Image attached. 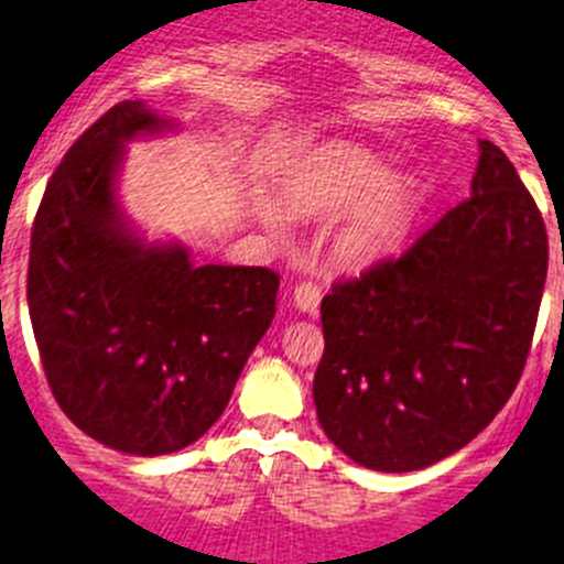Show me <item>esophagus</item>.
<instances>
[{"mask_svg": "<svg viewBox=\"0 0 564 564\" xmlns=\"http://www.w3.org/2000/svg\"><path fill=\"white\" fill-rule=\"evenodd\" d=\"M293 304H296L302 313H316L318 304H322V288L316 282H299L293 288Z\"/></svg>", "mask_w": 564, "mask_h": 564, "instance_id": "1", "label": "esophagus"}]
</instances>
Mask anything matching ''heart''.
<instances>
[{"instance_id":"b5f03b06","label":"heart","mask_w":564,"mask_h":564,"mask_svg":"<svg viewBox=\"0 0 564 564\" xmlns=\"http://www.w3.org/2000/svg\"><path fill=\"white\" fill-rule=\"evenodd\" d=\"M391 170L380 159L364 151H349L335 159L324 178L310 189L313 198L329 206H355L340 231V251L352 260H369L383 254L405 235L413 215V189L402 181H389ZM265 220L279 229L271 209Z\"/></svg>"}]
</instances>
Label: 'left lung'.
I'll return each mask as SVG.
<instances>
[{
    "label": "left lung",
    "instance_id": "left-lung-1",
    "mask_svg": "<svg viewBox=\"0 0 564 564\" xmlns=\"http://www.w3.org/2000/svg\"><path fill=\"white\" fill-rule=\"evenodd\" d=\"M469 198L397 260L322 302L318 422L355 464L431 467L473 442L523 375L549 235L514 164L478 142Z\"/></svg>",
    "mask_w": 564,
    "mask_h": 564
}]
</instances>
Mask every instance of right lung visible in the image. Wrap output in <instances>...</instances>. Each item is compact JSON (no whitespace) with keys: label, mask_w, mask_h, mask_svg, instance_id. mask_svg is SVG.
I'll return each mask as SVG.
<instances>
[{"label":"right lung","mask_w":564,"mask_h":564,"mask_svg":"<svg viewBox=\"0 0 564 564\" xmlns=\"http://www.w3.org/2000/svg\"><path fill=\"white\" fill-rule=\"evenodd\" d=\"M142 100L108 108L55 167L30 237L28 307L46 383L86 436L167 456L220 420L276 313L279 273L193 265L144 242L117 200L126 144L173 131Z\"/></svg>","instance_id":"1"}]
</instances>
